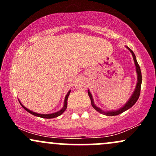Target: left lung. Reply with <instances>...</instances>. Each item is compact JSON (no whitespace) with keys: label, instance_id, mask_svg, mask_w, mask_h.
Wrapping results in <instances>:
<instances>
[{"label":"left lung","instance_id":"1","mask_svg":"<svg viewBox=\"0 0 156 156\" xmlns=\"http://www.w3.org/2000/svg\"><path fill=\"white\" fill-rule=\"evenodd\" d=\"M127 48H128L129 50V51L131 52L132 54V56H133V59H134V62H135V66H136V71H137V73H138V83H137V85H136V88H135V91H134L133 94H132V96L131 97V98L129 100V101L127 102L126 104L123 107V108H120V109L117 110V111H112V112H103L102 111L100 108H99L98 107H97L96 105H94V100H93V98H92V96L91 94V93H90L89 91H88V96H89L90 99H91V105L92 106H93V108H94L95 110H97V111L100 112V113H103L104 114V115H107V116H115V115H120V114L123 113V112L126 111L127 109H129V108H130L131 107L135 104V103L137 102V100H138L139 98V96H140V86H141V82H142V76H141V71H140V66H139L138 62H137L136 60V57H135V54H134L133 51H132L130 48H129L128 47H127Z\"/></svg>","mask_w":156,"mask_h":156}]
</instances>
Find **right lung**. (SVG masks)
I'll use <instances>...</instances> for the list:
<instances>
[{"label":"right lung","mask_w":156,"mask_h":156,"mask_svg":"<svg viewBox=\"0 0 156 156\" xmlns=\"http://www.w3.org/2000/svg\"><path fill=\"white\" fill-rule=\"evenodd\" d=\"M70 92H71V91H68V94H67V95H66V97H65V103H64L65 104H64V106H63V108H62V109L60 110L59 112H56V113H53V114H48V115H41V114H38V113H36V112H33L30 111V110L27 109V108L26 107H24V105H23L22 104H21V103H21V106H22L23 108H24V109L26 110L27 112H29V113L32 114V115H35V116L40 117V118H47V119H50V118H56V117H58V116H59V115H61L62 114L63 112H64L65 111V109H66V108H67V105H68V96H69V94H70Z\"/></svg>","instance_id":"1"}]
</instances>
